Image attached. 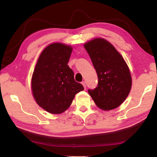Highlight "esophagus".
Segmentation results:
<instances>
[{"instance_id": "esophagus-1", "label": "esophagus", "mask_w": 157, "mask_h": 157, "mask_svg": "<svg viewBox=\"0 0 157 157\" xmlns=\"http://www.w3.org/2000/svg\"><path fill=\"white\" fill-rule=\"evenodd\" d=\"M81 83H82V85L83 86V88H84L85 89H86V82H85V81H83V82Z\"/></svg>"}]
</instances>
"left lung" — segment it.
Wrapping results in <instances>:
<instances>
[{
  "label": "left lung",
  "mask_w": 157,
  "mask_h": 157,
  "mask_svg": "<svg viewBox=\"0 0 157 157\" xmlns=\"http://www.w3.org/2000/svg\"><path fill=\"white\" fill-rule=\"evenodd\" d=\"M98 76V86L89 90L98 108L112 110L123 103L131 91L132 79L124 58L111 43L96 38L84 44Z\"/></svg>",
  "instance_id": "8db88e82"
}]
</instances>
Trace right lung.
<instances>
[{"label":"right lung","instance_id":"obj_1","mask_svg":"<svg viewBox=\"0 0 157 157\" xmlns=\"http://www.w3.org/2000/svg\"><path fill=\"white\" fill-rule=\"evenodd\" d=\"M72 47L61 43L46 46L39 56L31 79L33 98L47 112L59 114L69 108L83 86L68 66Z\"/></svg>","mask_w":157,"mask_h":157}]
</instances>
